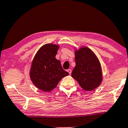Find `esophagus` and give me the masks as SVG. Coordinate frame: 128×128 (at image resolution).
<instances>
[{"instance_id": "obj_1", "label": "esophagus", "mask_w": 128, "mask_h": 128, "mask_svg": "<svg viewBox=\"0 0 128 128\" xmlns=\"http://www.w3.org/2000/svg\"><path fill=\"white\" fill-rule=\"evenodd\" d=\"M67 71H68V72L70 74H71V72H72V70H68Z\"/></svg>"}]
</instances>
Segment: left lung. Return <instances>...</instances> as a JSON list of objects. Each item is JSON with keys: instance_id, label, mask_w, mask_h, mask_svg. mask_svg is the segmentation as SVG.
<instances>
[{"instance_id": "1", "label": "left lung", "mask_w": 128, "mask_h": 128, "mask_svg": "<svg viewBox=\"0 0 128 128\" xmlns=\"http://www.w3.org/2000/svg\"><path fill=\"white\" fill-rule=\"evenodd\" d=\"M76 66L71 76L87 91L94 90L102 82L101 64L95 53L87 46L74 48Z\"/></svg>"}]
</instances>
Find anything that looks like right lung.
Wrapping results in <instances>:
<instances>
[{"mask_svg":"<svg viewBox=\"0 0 128 128\" xmlns=\"http://www.w3.org/2000/svg\"><path fill=\"white\" fill-rule=\"evenodd\" d=\"M59 46L46 44L38 50L32 62L29 76L40 90L50 92L69 73L63 70L60 61L56 58Z\"/></svg>","mask_w":128,"mask_h":128,"instance_id":"1","label":"right lung"}]
</instances>
